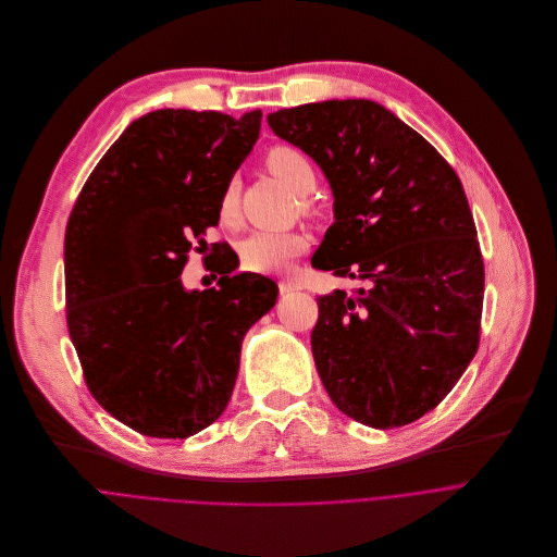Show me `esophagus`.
I'll return each mask as SVG.
<instances>
[{"label":"esophagus","mask_w":557,"mask_h":557,"mask_svg":"<svg viewBox=\"0 0 557 557\" xmlns=\"http://www.w3.org/2000/svg\"><path fill=\"white\" fill-rule=\"evenodd\" d=\"M298 289H300V283H296V281H289V278H287V281H281V283H278V292H281V294H292V292H298Z\"/></svg>","instance_id":"34e87169"}]
</instances>
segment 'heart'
<instances>
[{
	"mask_svg": "<svg viewBox=\"0 0 557 557\" xmlns=\"http://www.w3.org/2000/svg\"><path fill=\"white\" fill-rule=\"evenodd\" d=\"M268 169L285 182L294 193L307 195L315 186V171L307 156H302L294 147H272L265 156ZM239 208V182L231 180L221 193L219 201V214L224 221H233L237 216ZM307 250V237L294 231H255L248 235L242 246V263L250 272L272 274L283 272L289 268V263L300 257Z\"/></svg>",
	"mask_w": 557,
	"mask_h": 557,
	"instance_id": "heart-1",
	"label": "heart"
}]
</instances>
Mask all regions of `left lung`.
I'll use <instances>...</instances> for the list:
<instances>
[{
    "mask_svg": "<svg viewBox=\"0 0 557 557\" xmlns=\"http://www.w3.org/2000/svg\"><path fill=\"white\" fill-rule=\"evenodd\" d=\"M333 193L311 265L367 283L320 296L311 351L347 417L399 428L430 412L479 349L485 270L455 169L393 111L364 98L268 116Z\"/></svg>",
    "mask_w": 557,
    "mask_h": 557,
    "instance_id": "1",
    "label": "left lung"
}]
</instances>
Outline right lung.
<instances>
[{
	"instance_id": "obj_1",
	"label": "right lung",
	"mask_w": 557,
	"mask_h": 557,
	"mask_svg": "<svg viewBox=\"0 0 557 557\" xmlns=\"http://www.w3.org/2000/svg\"><path fill=\"white\" fill-rule=\"evenodd\" d=\"M261 109H158L134 121L87 177L65 228V307L94 399L156 438H186L226 410L246 331L274 281L221 259L216 287L182 270L261 132ZM221 246V244H214ZM199 250V248H197Z\"/></svg>"
}]
</instances>
